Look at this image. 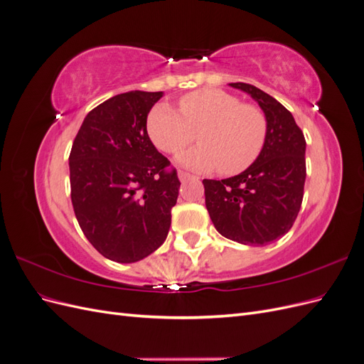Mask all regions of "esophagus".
I'll use <instances>...</instances> for the list:
<instances>
[{
  "label": "esophagus",
  "mask_w": 364,
  "mask_h": 364,
  "mask_svg": "<svg viewBox=\"0 0 364 364\" xmlns=\"http://www.w3.org/2000/svg\"><path fill=\"white\" fill-rule=\"evenodd\" d=\"M178 176H179V179L183 182V181H186V179H191L193 176L190 174V173H186V171H182V170H179V173H178Z\"/></svg>",
  "instance_id": "1"
}]
</instances>
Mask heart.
I'll list each match as a JSON object with an SVG mask.
<instances>
[{"label":"heart","instance_id":"heart-1","mask_svg":"<svg viewBox=\"0 0 364 364\" xmlns=\"http://www.w3.org/2000/svg\"><path fill=\"white\" fill-rule=\"evenodd\" d=\"M179 109L181 112L165 103L156 105L147 117V134L159 150L179 155L197 132L200 146L179 156L186 167L202 171L218 168L220 174L234 176L247 170L266 146L267 115L235 94L203 87L183 95Z\"/></svg>","mask_w":364,"mask_h":364}]
</instances>
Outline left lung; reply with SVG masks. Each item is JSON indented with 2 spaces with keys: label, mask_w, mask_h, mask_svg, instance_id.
<instances>
[{
  "label": "left lung",
  "mask_w": 364,
  "mask_h": 364,
  "mask_svg": "<svg viewBox=\"0 0 364 364\" xmlns=\"http://www.w3.org/2000/svg\"><path fill=\"white\" fill-rule=\"evenodd\" d=\"M232 87L255 98L269 119L259 158L234 178L203 179L205 203L223 237L249 246H266L291 229L304 199L305 136L289 109L259 87L237 82Z\"/></svg>",
  "instance_id": "left-lung-1"
}]
</instances>
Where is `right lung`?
Segmentation results:
<instances>
[{"mask_svg": "<svg viewBox=\"0 0 364 364\" xmlns=\"http://www.w3.org/2000/svg\"><path fill=\"white\" fill-rule=\"evenodd\" d=\"M162 92L118 94L86 115L70 153L71 202L90 243L107 259L136 262L167 238L181 181L147 134Z\"/></svg>", "mask_w": 364, "mask_h": 364, "instance_id": "1", "label": "right lung"}]
</instances>
